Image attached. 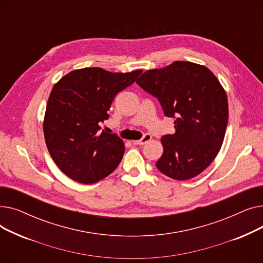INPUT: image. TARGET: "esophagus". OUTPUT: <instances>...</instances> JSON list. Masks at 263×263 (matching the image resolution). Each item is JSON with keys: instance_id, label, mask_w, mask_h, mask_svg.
I'll use <instances>...</instances> for the list:
<instances>
[{"instance_id": "34e87169", "label": "esophagus", "mask_w": 263, "mask_h": 263, "mask_svg": "<svg viewBox=\"0 0 263 263\" xmlns=\"http://www.w3.org/2000/svg\"><path fill=\"white\" fill-rule=\"evenodd\" d=\"M151 139H153V136H151L150 134H145L141 140H139V141H133L132 143H133V145H144V144L148 143Z\"/></svg>"}]
</instances>
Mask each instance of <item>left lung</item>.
I'll list each match as a JSON object with an SVG mask.
<instances>
[{"label":"left lung","mask_w":263,"mask_h":263,"mask_svg":"<svg viewBox=\"0 0 263 263\" xmlns=\"http://www.w3.org/2000/svg\"><path fill=\"white\" fill-rule=\"evenodd\" d=\"M136 83L175 118V133L161 139L157 168L180 181L199 175L217 156L228 123L227 95L217 78L202 65L177 61L145 71Z\"/></svg>","instance_id":"1"}]
</instances>
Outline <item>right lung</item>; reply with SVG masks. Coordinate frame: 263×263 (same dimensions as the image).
Wrapping results in <instances>:
<instances>
[{
    "label": "right lung",
    "instance_id": "1",
    "mask_svg": "<svg viewBox=\"0 0 263 263\" xmlns=\"http://www.w3.org/2000/svg\"><path fill=\"white\" fill-rule=\"evenodd\" d=\"M142 71L77 69L53 86L44 119L45 140L55 164L72 180L92 184L118 166L123 142L116 134L100 132V123L108 118L115 96Z\"/></svg>",
    "mask_w": 263,
    "mask_h": 263
}]
</instances>
